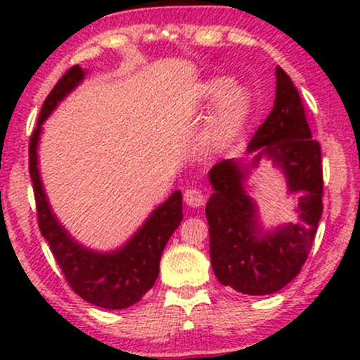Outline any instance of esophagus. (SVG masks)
Segmentation results:
<instances>
[{
	"instance_id": "1",
	"label": "esophagus",
	"mask_w": 360,
	"mask_h": 360,
	"mask_svg": "<svg viewBox=\"0 0 360 360\" xmlns=\"http://www.w3.org/2000/svg\"><path fill=\"white\" fill-rule=\"evenodd\" d=\"M184 203L191 208H200L205 205V196L200 189H186L184 191Z\"/></svg>"
}]
</instances>
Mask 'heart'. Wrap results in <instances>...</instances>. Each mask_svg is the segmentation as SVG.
Instances as JSON below:
<instances>
[{"instance_id": "heart-1", "label": "heart", "mask_w": 360, "mask_h": 360, "mask_svg": "<svg viewBox=\"0 0 360 360\" xmlns=\"http://www.w3.org/2000/svg\"><path fill=\"white\" fill-rule=\"evenodd\" d=\"M203 93L210 100L217 98L210 122V142L213 146H221L242 125L249 108V96L242 86L233 84L226 77H213L206 81Z\"/></svg>"}]
</instances>
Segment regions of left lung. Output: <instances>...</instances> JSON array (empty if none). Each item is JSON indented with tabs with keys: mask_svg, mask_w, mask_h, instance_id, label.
Returning a JSON list of instances; mask_svg holds the SVG:
<instances>
[{
	"mask_svg": "<svg viewBox=\"0 0 360 360\" xmlns=\"http://www.w3.org/2000/svg\"><path fill=\"white\" fill-rule=\"evenodd\" d=\"M249 162L226 159L210 169L213 193L206 203L210 259L223 286L250 296L274 295L298 276L323 212L320 143L311 139L292 81L276 65V100L269 117L247 146ZM262 158L285 174L299 196L295 222L267 229L248 194V176Z\"/></svg>",
	"mask_w": 360,
	"mask_h": 360,
	"instance_id": "1",
	"label": "left lung"
}]
</instances>
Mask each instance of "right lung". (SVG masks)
<instances>
[{"label":"right lung","instance_id":"obj_1","mask_svg":"<svg viewBox=\"0 0 360 360\" xmlns=\"http://www.w3.org/2000/svg\"><path fill=\"white\" fill-rule=\"evenodd\" d=\"M86 74L79 65H74L60 77L45 100L30 139V177L40 232L51 245L69 286L94 307L123 309L142 300L154 286L164 247L183 221V194L176 189L148 214L137 232L113 250L89 249L64 229L45 194L39 169V142L45 120L84 81Z\"/></svg>","mask_w":360,"mask_h":360}]
</instances>
